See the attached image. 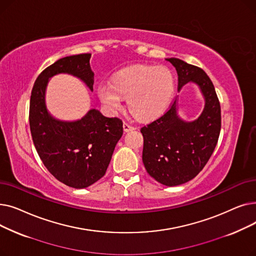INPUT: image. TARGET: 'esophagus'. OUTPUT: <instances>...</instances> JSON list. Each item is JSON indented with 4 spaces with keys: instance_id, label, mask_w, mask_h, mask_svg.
Instances as JSON below:
<instances>
[{
    "instance_id": "obj_1",
    "label": "esophagus",
    "mask_w": 256,
    "mask_h": 256,
    "mask_svg": "<svg viewBox=\"0 0 256 256\" xmlns=\"http://www.w3.org/2000/svg\"><path fill=\"white\" fill-rule=\"evenodd\" d=\"M136 130L135 126L128 124V122H124V132H130V130Z\"/></svg>"
}]
</instances>
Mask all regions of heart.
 Wrapping results in <instances>:
<instances>
[{
    "mask_svg": "<svg viewBox=\"0 0 256 256\" xmlns=\"http://www.w3.org/2000/svg\"><path fill=\"white\" fill-rule=\"evenodd\" d=\"M174 92V78L166 67L132 65L119 70L113 82L98 87L102 102L111 112L122 109L128 98L130 111L140 120H150L162 114Z\"/></svg>",
    "mask_w": 256,
    "mask_h": 256,
    "instance_id": "heart-1",
    "label": "heart"
}]
</instances>
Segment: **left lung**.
Listing matches in <instances>:
<instances>
[{
	"instance_id": "obj_1",
	"label": "left lung",
	"mask_w": 256,
	"mask_h": 256,
	"mask_svg": "<svg viewBox=\"0 0 256 256\" xmlns=\"http://www.w3.org/2000/svg\"><path fill=\"white\" fill-rule=\"evenodd\" d=\"M166 60L178 72V90L192 82L206 102L197 119L186 121L178 116L176 98L164 115L141 128L146 171L160 184L173 186L193 180L208 163L220 135L221 108L212 80L202 70L178 58Z\"/></svg>"
}]
</instances>
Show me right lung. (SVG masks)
I'll return each instance as SVG.
<instances>
[{"instance_id":"add662e5","label":"right lung","mask_w":256,"mask_h":256,"mask_svg":"<svg viewBox=\"0 0 256 256\" xmlns=\"http://www.w3.org/2000/svg\"><path fill=\"white\" fill-rule=\"evenodd\" d=\"M90 58L91 54H80L46 67L36 78L30 100V130L40 160L54 178L76 189L87 188L104 176L124 134L122 121L96 109L76 121L56 119L46 109V89L54 76L72 74L93 90Z\"/></svg>"}]
</instances>
